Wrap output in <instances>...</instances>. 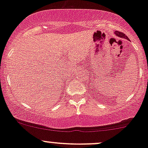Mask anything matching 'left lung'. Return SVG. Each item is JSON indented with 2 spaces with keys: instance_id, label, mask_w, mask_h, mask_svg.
Listing matches in <instances>:
<instances>
[{
  "instance_id": "obj_1",
  "label": "left lung",
  "mask_w": 148,
  "mask_h": 148,
  "mask_svg": "<svg viewBox=\"0 0 148 148\" xmlns=\"http://www.w3.org/2000/svg\"><path fill=\"white\" fill-rule=\"evenodd\" d=\"M114 34H116L117 36H119V37L120 38H123V39H128V36L125 35V34H123V33L122 32H118V31H115L114 32Z\"/></svg>"
}]
</instances>
